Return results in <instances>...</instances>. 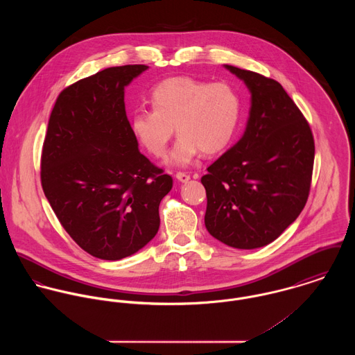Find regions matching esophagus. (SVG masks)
<instances>
[{"label":"esophagus","mask_w":355,"mask_h":355,"mask_svg":"<svg viewBox=\"0 0 355 355\" xmlns=\"http://www.w3.org/2000/svg\"><path fill=\"white\" fill-rule=\"evenodd\" d=\"M176 179H178L179 182H182V183H186V182L190 180V175L186 173V172H178V173H176Z\"/></svg>","instance_id":"34e87169"}]
</instances>
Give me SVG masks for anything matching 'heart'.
<instances>
[{"instance_id": "1", "label": "heart", "mask_w": 355, "mask_h": 355, "mask_svg": "<svg viewBox=\"0 0 355 355\" xmlns=\"http://www.w3.org/2000/svg\"><path fill=\"white\" fill-rule=\"evenodd\" d=\"M153 109H138L131 130L139 144L154 157L166 154L173 135L179 139L169 162L189 165L200 152H223L235 138L243 114V100L236 87L225 82H203L194 78H169L154 86Z\"/></svg>"}]
</instances>
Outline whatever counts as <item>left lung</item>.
<instances>
[{
	"label": "left lung",
	"mask_w": 355,
	"mask_h": 355,
	"mask_svg": "<svg viewBox=\"0 0 355 355\" xmlns=\"http://www.w3.org/2000/svg\"><path fill=\"white\" fill-rule=\"evenodd\" d=\"M245 82L252 106L243 137L203 175L205 225L235 249L277 239L306 205L314 162L309 123L283 86L263 75L225 65Z\"/></svg>",
	"instance_id": "1"
}]
</instances>
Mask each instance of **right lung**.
Returning a JSON list of instances; mask_svg holds the SVG:
<instances>
[{"instance_id":"1","label":"right lung","mask_w":355,"mask_h":355,"mask_svg":"<svg viewBox=\"0 0 355 355\" xmlns=\"http://www.w3.org/2000/svg\"><path fill=\"white\" fill-rule=\"evenodd\" d=\"M149 67H110L64 89L51 110L41 183L68 235L93 257L116 261L145 248L172 189L138 149L124 87Z\"/></svg>"}]
</instances>
